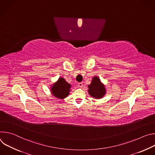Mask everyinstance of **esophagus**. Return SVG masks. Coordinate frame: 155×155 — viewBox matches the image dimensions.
<instances>
[{"instance_id": "esophagus-1", "label": "esophagus", "mask_w": 155, "mask_h": 155, "mask_svg": "<svg viewBox=\"0 0 155 155\" xmlns=\"http://www.w3.org/2000/svg\"><path fill=\"white\" fill-rule=\"evenodd\" d=\"M83 83H78V86H79V87H83Z\"/></svg>"}]
</instances>
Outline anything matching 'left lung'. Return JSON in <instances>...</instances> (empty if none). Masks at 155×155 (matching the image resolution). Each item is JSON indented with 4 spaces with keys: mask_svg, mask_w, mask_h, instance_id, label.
I'll list each match as a JSON object with an SVG mask.
<instances>
[{
    "mask_svg": "<svg viewBox=\"0 0 155 155\" xmlns=\"http://www.w3.org/2000/svg\"><path fill=\"white\" fill-rule=\"evenodd\" d=\"M87 92L93 98L99 99L102 98L106 94V88L105 85L101 82L98 76L93 77L91 84L87 86Z\"/></svg>",
    "mask_w": 155,
    "mask_h": 155,
    "instance_id": "obj_1",
    "label": "left lung"
}]
</instances>
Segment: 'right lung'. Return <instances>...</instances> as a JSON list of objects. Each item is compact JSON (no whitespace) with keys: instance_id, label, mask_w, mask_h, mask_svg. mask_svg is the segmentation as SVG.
Listing matches in <instances>:
<instances>
[{"instance_id":"obj_1","label":"right lung","mask_w":155,"mask_h":155,"mask_svg":"<svg viewBox=\"0 0 155 155\" xmlns=\"http://www.w3.org/2000/svg\"><path fill=\"white\" fill-rule=\"evenodd\" d=\"M72 86L68 83L63 77H59L58 80L52 84L50 87L51 94L57 99H63L67 97L71 91Z\"/></svg>"}]
</instances>
